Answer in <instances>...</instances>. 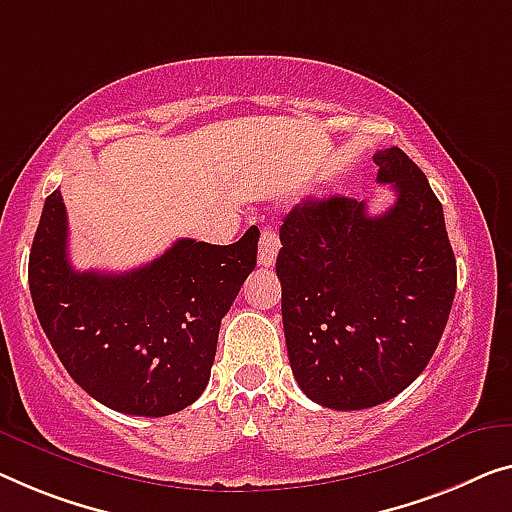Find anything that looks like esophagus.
<instances>
[{
    "label": "esophagus",
    "instance_id": "obj_1",
    "mask_svg": "<svg viewBox=\"0 0 512 512\" xmlns=\"http://www.w3.org/2000/svg\"><path fill=\"white\" fill-rule=\"evenodd\" d=\"M278 250H280L278 234L271 232V230H262V236H259V250H257V262H259V266H264V269H269V266L276 264Z\"/></svg>",
    "mask_w": 512,
    "mask_h": 512
}]
</instances>
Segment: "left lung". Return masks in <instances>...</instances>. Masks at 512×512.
I'll use <instances>...</instances> for the list:
<instances>
[{"label": "left lung", "mask_w": 512, "mask_h": 512, "mask_svg": "<svg viewBox=\"0 0 512 512\" xmlns=\"http://www.w3.org/2000/svg\"><path fill=\"white\" fill-rule=\"evenodd\" d=\"M377 181L398 200L331 195L305 200L280 227L276 273L282 326L301 391L352 411L395 398L437 349L455 299L457 269L444 209L402 149L377 151Z\"/></svg>", "instance_id": "1"}]
</instances>
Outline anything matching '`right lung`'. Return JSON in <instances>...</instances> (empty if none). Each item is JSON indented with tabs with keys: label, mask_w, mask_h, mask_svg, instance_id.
<instances>
[{
	"label": "right lung",
	"mask_w": 512,
	"mask_h": 512,
	"mask_svg": "<svg viewBox=\"0 0 512 512\" xmlns=\"http://www.w3.org/2000/svg\"><path fill=\"white\" fill-rule=\"evenodd\" d=\"M259 230L230 246L179 239L126 273L75 271L61 193L48 195L29 253V292L75 384L121 414L170 416L200 398L220 322L257 264Z\"/></svg>",
	"instance_id": "add662e5"
}]
</instances>
